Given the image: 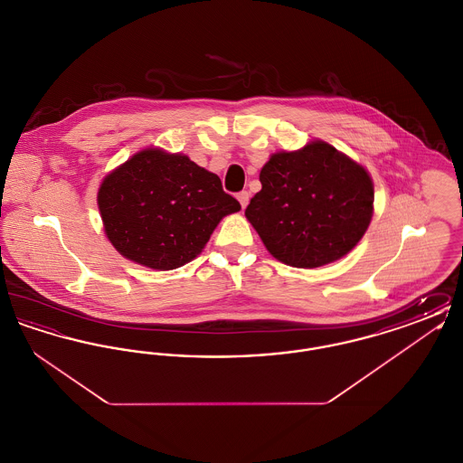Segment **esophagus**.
Instances as JSON below:
<instances>
[{
  "label": "esophagus",
  "instance_id": "34e87169",
  "mask_svg": "<svg viewBox=\"0 0 463 463\" xmlns=\"http://www.w3.org/2000/svg\"><path fill=\"white\" fill-rule=\"evenodd\" d=\"M238 201L241 203V208L244 210L246 204H248V201H250V193H248V191H241V193L238 194Z\"/></svg>",
  "mask_w": 463,
  "mask_h": 463
}]
</instances>
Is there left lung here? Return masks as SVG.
I'll list each match as a JSON object with an SVG mask.
<instances>
[{
	"mask_svg": "<svg viewBox=\"0 0 463 463\" xmlns=\"http://www.w3.org/2000/svg\"><path fill=\"white\" fill-rule=\"evenodd\" d=\"M260 182L244 215L267 251L291 267L316 269L345 257L373 217L368 170L325 140L274 153Z\"/></svg>",
	"mask_w": 463,
	"mask_h": 463,
	"instance_id": "8db88e82",
	"label": "left lung"
}]
</instances>
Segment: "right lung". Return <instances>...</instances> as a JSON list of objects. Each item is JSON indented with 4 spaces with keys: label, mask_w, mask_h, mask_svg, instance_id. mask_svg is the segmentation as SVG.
Returning <instances> with one entry per match:
<instances>
[{
    "label": "right lung",
    "mask_w": 463,
    "mask_h": 463,
    "mask_svg": "<svg viewBox=\"0 0 463 463\" xmlns=\"http://www.w3.org/2000/svg\"><path fill=\"white\" fill-rule=\"evenodd\" d=\"M97 204L110 244L155 270L194 260L219 222L241 210L189 156L147 147L104 176Z\"/></svg>",
    "instance_id": "1"
}]
</instances>
